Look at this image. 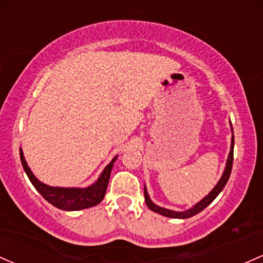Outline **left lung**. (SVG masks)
<instances>
[{"label":"left lung","mask_w":263,"mask_h":263,"mask_svg":"<svg viewBox=\"0 0 263 263\" xmlns=\"http://www.w3.org/2000/svg\"><path fill=\"white\" fill-rule=\"evenodd\" d=\"M231 129H232V132H233V128H232V124H231ZM233 147H234V136H233V135H232L231 151H229V155H228V159H227V164H226L224 171H223V174H222V176H220L219 181H218L217 185H215V186L213 187L212 192L209 193L208 195H205V197L201 199L200 201H198V203L195 204L194 206H192V208L186 209V211H184V212H176V211H170V209L162 208V206L156 205V204H155L154 201L150 199V195H148L147 189H146V185H145V192H143V193H145L146 205H147L148 208H150L153 212L159 213V214L164 215V217L175 218V219H186V218L193 217V215L198 214V213H200L201 211H204V209H205L206 206H208L209 204H211L212 201L214 200V199L217 198L218 195H219V193L222 192L223 187L226 186V184H227V181H228L229 176H231L232 165H233Z\"/></svg>","instance_id":"left-lung-1"}]
</instances>
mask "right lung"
Masks as SVG:
<instances>
[{
    "label": "right lung",
    "mask_w": 263,
    "mask_h": 263,
    "mask_svg": "<svg viewBox=\"0 0 263 263\" xmlns=\"http://www.w3.org/2000/svg\"><path fill=\"white\" fill-rule=\"evenodd\" d=\"M118 156H115L112 161L103 168L102 174L97 181L87 187H59V186H50L44 182H41L36 176L32 174L31 168L27 165L25 160L24 153L20 147V159L22 167L26 173L27 178L30 179L31 184L34 185L35 189L43 195L45 200L52 204L57 208L63 209V211H82V209L90 208L103 200L106 195L107 186H108L110 171H112L113 164L117 160Z\"/></svg>",
    "instance_id": "add662e5"
}]
</instances>
